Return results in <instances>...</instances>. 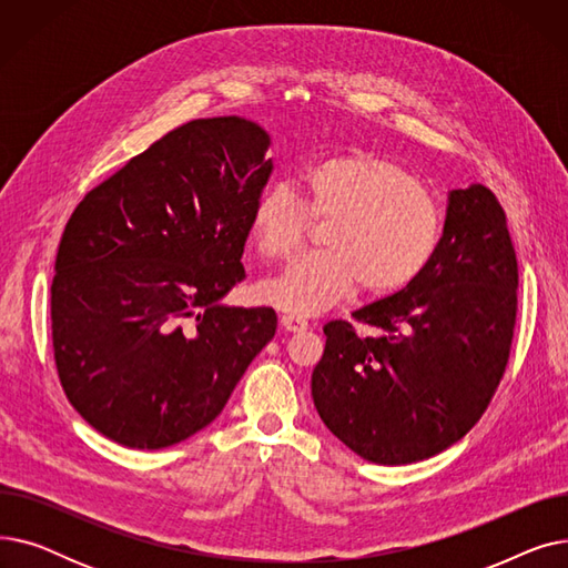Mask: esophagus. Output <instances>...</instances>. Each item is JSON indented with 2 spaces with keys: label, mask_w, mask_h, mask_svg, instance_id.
Masks as SVG:
<instances>
[{
  "label": "esophagus",
  "mask_w": 568,
  "mask_h": 568,
  "mask_svg": "<svg viewBox=\"0 0 568 568\" xmlns=\"http://www.w3.org/2000/svg\"><path fill=\"white\" fill-rule=\"evenodd\" d=\"M281 324H283L285 332H292V334H300V332L308 329V322L300 315H283Z\"/></svg>",
  "instance_id": "1"
}]
</instances>
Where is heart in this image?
Returning a JSON list of instances; mask_svg holds the SVG:
<instances>
[{"label":"heart","mask_w":568,"mask_h":568,"mask_svg":"<svg viewBox=\"0 0 568 568\" xmlns=\"http://www.w3.org/2000/svg\"><path fill=\"white\" fill-rule=\"evenodd\" d=\"M304 204L287 189L264 191L251 214V239L262 257H287L324 221L322 251L300 255L260 285L262 302L290 315H317L341 304L356 285L392 294L430 264L442 216L435 200L396 161L347 152L322 159L304 176Z\"/></svg>","instance_id":"heart-1"}]
</instances>
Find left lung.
<instances>
[{"mask_svg": "<svg viewBox=\"0 0 568 568\" xmlns=\"http://www.w3.org/2000/svg\"><path fill=\"white\" fill-rule=\"evenodd\" d=\"M518 262L490 189L449 191L437 251L400 292L324 324L311 394L324 426L377 465L449 449L481 419L504 375L518 311Z\"/></svg>", "mask_w": 568, "mask_h": 568, "instance_id": "8db88e82", "label": "left lung"}]
</instances>
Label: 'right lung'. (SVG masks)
Instances as JSON below:
<instances>
[{"instance_id":"obj_1","label":"right lung","mask_w":568,"mask_h":568,"mask_svg":"<svg viewBox=\"0 0 568 568\" xmlns=\"http://www.w3.org/2000/svg\"><path fill=\"white\" fill-rule=\"evenodd\" d=\"M268 146L251 119H195L71 214L50 287L54 362L71 405L108 439L152 452L195 435L274 338V308L223 304L244 278Z\"/></svg>"}]
</instances>
